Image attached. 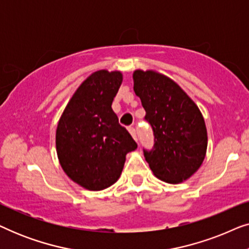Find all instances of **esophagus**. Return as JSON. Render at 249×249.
I'll return each instance as SVG.
<instances>
[{
	"label": "esophagus",
	"instance_id": "34e87169",
	"mask_svg": "<svg viewBox=\"0 0 249 249\" xmlns=\"http://www.w3.org/2000/svg\"><path fill=\"white\" fill-rule=\"evenodd\" d=\"M128 130H129V132H130V135L132 136V138L137 142V132H136V129L134 127H129Z\"/></svg>",
	"mask_w": 249,
	"mask_h": 249
}]
</instances>
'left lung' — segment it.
<instances>
[{"label":"left lung","mask_w":249,"mask_h":249,"mask_svg":"<svg viewBox=\"0 0 249 249\" xmlns=\"http://www.w3.org/2000/svg\"><path fill=\"white\" fill-rule=\"evenodd\" d=\"M135 94L154 132V148L144 151L152 172L168 183L189 179L200 168L207 149L202 112L171 78L155 70H135Z\"/></svg>","instance_id":"8db88e82"}]
</instances>
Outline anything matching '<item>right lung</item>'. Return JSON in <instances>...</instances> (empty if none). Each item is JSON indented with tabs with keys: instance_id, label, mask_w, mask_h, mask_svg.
Listing matches in <instances>:
<instances>
[{
	"instance_id": "add662e5",
	"label": "right lung",
	"mask_w": 249,
	"mask_h": 249,
	"mask_svg": "<svg viewBox=\"0 0 249 249\" xmlns=\"http://www.w3.org/2000/svg\"><path fill=\"white\" fill-rule=\"evenodd\" d=\"M121 84L120 71H95L74 91L57 124V159L85 189L98 192L117 182L125 155L137 148L111 107Z\"/></svg>"
}]
</instances>
